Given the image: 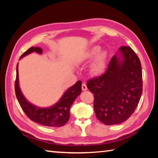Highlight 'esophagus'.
Wrapping results in <instances>:
<instances>
[{"label": "esophagus", "mask_w": 158, "mask_h": 158, "mask_svg": "<svg viewBox=\"0 0 158 158\" xmlns=\"http://www.w3.org/2000/svg\"><path fill=\"white\" fill-rule=\"evenodd\" d=\"M81 89H82V90H84V91H85V90H87V86H86V84H85V83H83L82 84V85H81Z\"/></svg>", "instance_id": "34e87169"}]
</instances>
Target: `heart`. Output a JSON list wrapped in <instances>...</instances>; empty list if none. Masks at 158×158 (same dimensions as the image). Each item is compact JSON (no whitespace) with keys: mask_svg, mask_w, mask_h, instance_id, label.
Here are the masks:
<instances>
[{"mask_svg":"<svg viewBox=\"0 0 158 158\" xmlns=\"http://www.w3.org/2000/svg\"><path fill=\"white\" fill-rule=\"evenodd\" d=\"M100 47L99 46H94L90 48L85 53L84 60H93L95 58L91 67V73L95 75H100L102 74L106 67V53L104 52H100Z\"/></svg>","mask_w":158,"mask_h":158,"instance_id":"b5f03b06","label":"heart"}]
</instances>
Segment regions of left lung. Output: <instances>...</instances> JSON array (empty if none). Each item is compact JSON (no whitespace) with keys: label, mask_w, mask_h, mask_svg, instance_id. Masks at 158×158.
I'll use <instances>...</instances> for the list:
<instances>
[{"label":"left lung","mask_w":158,"mask_h":158,"mask_svg":"<svg viewBox=\"0 0 158 158\" xmlns=\"http://www.w3.org/2000/svg\"><path fill=\"white\" fill-rule=\"evenodd\" d=\"M94 95L96 117L105 125L120 124L137 108L142 93L139 58L130 47H121L105 74L87 82Z\"/></svg>","instance_id":"8db88e82"}]
</instances>
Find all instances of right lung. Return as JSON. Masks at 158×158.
I'll use <instances>...</instances> for the list:
<instances>
[{
	"instance_id": "obj_1",
	"label": "right lung",
	"mask_w": 158,
	"mask_h": 158,
	"mask_svg": "<svg viewBox=\"0 0 158 158\" xmlns=\"http://www.w3.org/2000/svg\"><path fill=\"white\" fill-rule=\"evenodd\" d=\"M33 52L42 53L40 47H31L21 56L20 59ZM81 93V81H77L75 84L64 93L62 97L55 105L47 108H41L33 105L26 100L21 93L19 84L18 63L15 81V93L21 109L31 121L44 126L61 127L66 124L69 118V109L77 96Z\"/></svg>"
}]
</instances>
